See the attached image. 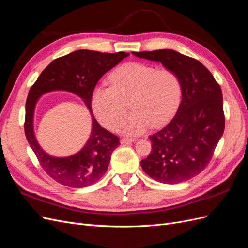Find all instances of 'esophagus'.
Wrapping results in <instances>:
<instances>
[{"mask_svg": "<svg viewBox=\"0 0 248 248\" xmlns=\"http://www.w3.org/2000/svg\"><path fill=\"white\" fill-rule=\"evenodd\" d=\"M137 140V139H128V138H123V139H121V144H129V142H133V141H136Z\"/></svg>", "mask_w": 248, "mask_h": 248, "instance_id": "34e87169", "label": "esophagus"}]
</instances>
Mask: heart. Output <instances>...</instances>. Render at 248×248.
<instances>
[{"label":"heart","mask_w":248,"mask_h":248,"mask_svg":"<svg viewBox=\"0 0 248 248\" xmlns=\"http://www.w3.org/2000/svg\"><path fill=\"white\" fill-rule=\"evenodd\" d=\"M111 86L98 85L92 93V108L98 121L108 129H116L128 109L134 110L119 125L128 136H139L168 123L182 99V81L170 68L140 63L123 64L109 77Z\"/></svg>","instance_id":"b5f03b06"}]
</instances>
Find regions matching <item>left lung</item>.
Segmentation results:
<instances>
[{
	"label": "left lung",
	"instance_id": "1",
	"mask_svg": "<svg viewBox=\"0 0 248 248\" xmlns=\"http://www.w3.org/2000/svg\"><path fill=\"white\" fill-rule=\"evenodd\" d=\"M132 54L176 71L183 88L177 114L166 127L149 137L152 150L140 166L158 182L187 181L207 168L223 133L220 86L200 61L172 49Z\"/></svg>",
	"mask_w": 248,
	"mask_h": 248
}]
</instances>
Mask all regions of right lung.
Masks as SVG:
<instances>
[{
	"label": "right lung",
	"instance_id": "1",
	"mask_svg": "<svg viewBox=\"0 0 248 248\" xmlns=\"http://www.w3.org/2000/svg\"><path fill=\"white\" fill-rule=\"evenodd\" d=\"M128 52L116 54L79 49L54 60L31 87L26 101L25 133L40 166L58 183L82 188L92 185L107 171L110 156L120 145L115 134L102 128L93 115L92 93L97 82ZM68 91L85 101L93 117V131L86 146L77 155L58 159L44 153L35 140L32 129L33 109L36 100L51 91Z\"/></svg>",
	"mask_w": 248,
	"mask_h": 248
}]
</instances>
